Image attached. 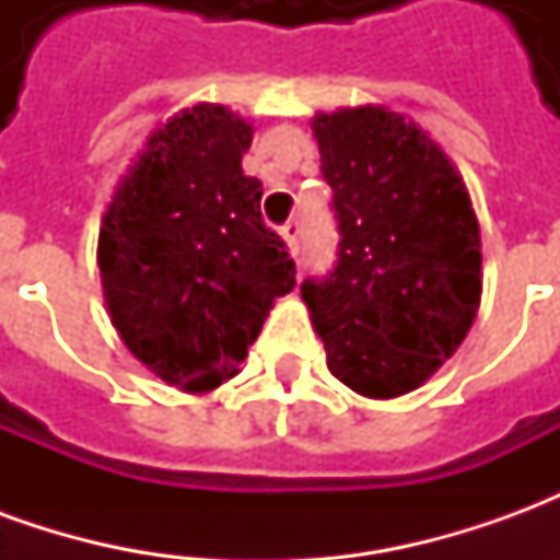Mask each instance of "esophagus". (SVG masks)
I'll list each match as a JSON object with an SVG mask.
<instances>
[{
    "label": "esophagus",
    "mask_w": 560,
    "mask_h": 560,
    "mask_svg": "<svg viewBox=\"0 0 560 560\" xmlns=\"http://www.w3.org/2000/svg\"><path fill=\"white\" fill-rule=\"evenodd\" d=\"M300 221H288L284 228H281V236H284V243L291 248V255H300Z\"/></svg>",
    "instance_id": "1"
}]
</instances>
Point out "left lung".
<instances>
[{"label": "left lung", "instance_id": "left-lung-1", "mask_svg": "<svg viewBox=\"0 0 560 560\" xmlns=\"http://www.w3.org/2000/svg\"><path fill=\"white\" fill-rule=\"evenodd\" d=\"M339 260L303 281L327 365L369 399L411 393L468 336L482 293L480 224L462 176L417 122L387 107L317 114Z\"/></svg>", "mask_w": 560, "mask_h": 560}]
</instances>
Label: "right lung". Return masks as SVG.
Masks as SVG:
<instances>
[{
	"label": "right lung",
	"mask_w": 560,
	"mask_h": 560,
	"mask_svg": "<svg viewBox=\"0 0 560 560\" xmlns=\"http://www.w3.org/2000/svg\"><path fill=\"white\" fill-rule=\"evenodd\" d=\"M255 128L195 104L149 135L102 219L98 269L110 324L164 384L215 389L240 372L296 267L245 176Z\"/></svg>",
	"instance_id": "obj_1"
}]
</instances>
